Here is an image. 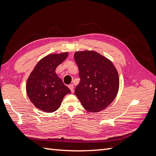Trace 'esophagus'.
Segmentation results:
<instances>
[{"mask_svg":"<svg viewBox=\"0 0 156 156\" xmlns=\"http://www.w3.org/2000/svg\"><path fill=\"white\" fill-rule=\"evenodd\" d=\"M69 89H70V90L71 91V92H73V88H74L73 85H72V84H71V85H69Z\"/></svg>","mask_w":156,"mask_h":156,"instance_id":"obj_1","label":"esophagus"}]
</instances>
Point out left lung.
<instances>
[{
    "mask_svg": "<svg viewBox=\"0 0 156 156\" xmlns=\"http://www.w3.org/2000/svg\"><path fill=\"white\" fill-rule=\"evenodd\" d=\"M74 59L80 79L75 94L89 112L104 110L119 91V78L115 66L110 60L94 51L76 52Z\"/></svg>",
    "mask_w": 156,
    "mask_h": 156,
    "instance_id": "obj_1",
    "label": "left lung"
}]
</instances>
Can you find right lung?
Returning <instances> with one entry per match:
<instances>
[{
  "mask_svg": "<svg viewBox=\"0 0 156 156\" xmlns=\"http://www.w3.org/2000/svg\"><path fill=\"white\" fill-rule=\"evenodd\" d=\"M68 53L50 54L41 59L30 74L26 92L37 108L45 112H55L63 98L71 91L55 73L57 66L67 58Z\"/></svg>",
  "mask_w": 156,
  "mask_h": 156,
  "instance_id": "obj_1",
  "label": "right lung"
}]
</instances>
